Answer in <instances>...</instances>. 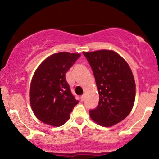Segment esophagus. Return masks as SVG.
Returning a JSON list of instances; mask_svg holds the SVG:
<instances>
[{"label":"esophagus","instance_id":"obj_1","mask_svg":"<svg viewBox=\"0 0 159 159\" xmlns=\"http://www.w3.org/2000/svg\"><path fill=\"white\" fill-rule=\"evenodd\" d=\"M84 98H85L84 95H83V96H81V102H83L84 100Z\"/></svg>","mask_w":159,"mask_h":159}]
</instances>
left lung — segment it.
I'll return each instance as SVG.
<instances>
[{"mask_svg": "<svg viewBox=\"0 0 159 159\" xmlns=\"http://www.w3.org/2000/svg\"><path fill=\"white\" fill-rule=\"evenodd\" d=\"M93 72L99 101L90 110L93 121L112 126L130 114L135 98V82L126 61L113 51L84 52Z\"/></svg>", "mask_w": 159, "mask_h": 159, "instance_id": "left-lung-1", "label": "left lung"}]
</instances>
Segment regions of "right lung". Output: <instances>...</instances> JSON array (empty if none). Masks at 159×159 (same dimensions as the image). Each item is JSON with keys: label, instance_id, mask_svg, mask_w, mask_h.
<instances>
[{"label": "right lung", "instance_id": "right-lung-1", "mask_svg": "<svg viewBox=\"0 0 159 159\" xmlns=\"http://www.w3.org/2000/svg\"><path fill=\"white\" fill-rule=\"evenodd\" d=\"M80 56L57 53L48 57L36 69L30 84V101L34 114L43 123L54 126L63 125L78 103L65 75Z\"/></svg>", "mask_w": 159, "mask_h": 159}]
</instances>
